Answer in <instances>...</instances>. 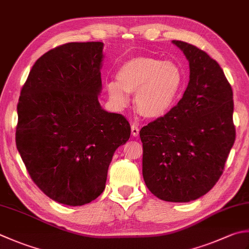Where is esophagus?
<instances>
[{
  "instance_id": "1",
  "label": "esophagus",
  "mask_w": 249,
  "mask_h": 249,
  "mask_svg": "<svg viewBox=\"0 0 249 249\" xmlns=\"http://www.w3.org/2000/svg\"><path fill=\"white\" fill-rule=\"evenodd\" d=\"M131 135H133L134 137H137V136L139 135V127L137 125H135V124L131 125Z\"/></svg>"
}]
</instances>
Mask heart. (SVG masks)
I'll use <instances>...</instances> for the list:
<instances>
[{
	"label": "heart",
	"mask_w": 249,
	"mask_h": 249,
	"mask_svg": "<svg viewBox=\"0 0 249 249\" xmlns=\"http://www.w3.org/2000/svg\"><path fill=\"white\" fill-rule=\"evenodd\" d=\"M116 82L107 84L109 97L119 108L135 94V108L145 119H159L176 104L184 85V74L176 62L150 56L125 61L116 73Z\"/></svg>",
	"instance_id": "obj_1"
}]
</instances>
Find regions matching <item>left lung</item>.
<instances>
[{
	"mask_svg": "<svg viewBox=\"0 0 249 249\" xmlns=\"http://www.w3.org/2000/svg\"><path fill=\"white\" fill-rule=\"evenodd\" d=\"M183 52L190 81L182 98L140 129L145 186L166 202L206 194L225 169L235 141L233 91L216 60L196 46L173 41Z\"/></svg>",
	"mask_w": 249,
	"mask_h": 249,
	"instance_id": "left-lung-1",
	"label": "left lung"
}]
</instances>
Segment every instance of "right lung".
<instances>
[{"label":"right lung","mask_w":249,"mask_h":249,"mask_svg":"<svg viewBox=\"0 0 249 249\" xmlns=\"http://www.w3.org/2000/svg\"><path fill=\"white\" fill-rule=\"evenodd\" d=\"M104 43H67L34 63L17 105L16 145L31 179L53 201L90 203L112 157L129 139L125 116L101 108Z\"/></svg>","instance_id":"right-lung-1"}]
</instances>
